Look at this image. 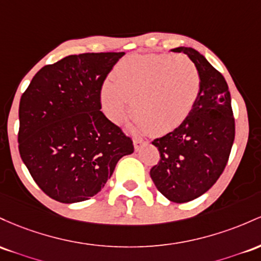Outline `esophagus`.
Here are the masks:
<instances>
[{
  "instance_id": "obj_1",
  "label": "esophagus",
  "mask_w": 261,
  "mask_h": 261,
  "mask_svg": "<svg viewBox=\"0 0 261 261\" xmlns=\"http://www.w3.org/2000/svg\"><path fill=\"white\" fill-rule=\"evenodd\" d=\"M133 144H134V149H136V151H138L143 145L146 144V142H144V140L142 139H134Z\"/></svg>"
}]
</instances>
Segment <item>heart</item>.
Wrapping results in <instances>:
<instances>
[{"instance_id":"heart-1","label":"heart","mask_w":261,"mask_h":261,"mask_svg":"<svg viewBox=\"0 0 261 261\" xmlns=\"http://www.w3.org/2000/svg\"><path fill=\"white\" fill-rule=\"evenodd\" d=\"M200 91L197 67L182 55H130L102 85L101 102L107 116L122 123L134 101V130L164 134L186 121Z\"/></svg>"}]
</instances>
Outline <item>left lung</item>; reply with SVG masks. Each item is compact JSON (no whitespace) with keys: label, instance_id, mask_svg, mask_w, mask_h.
Segmentation results:
<instances>
[{"label":"left lung","instance_id":"1","mask_svg":"<svg viewBox=\"0 0 261 261\" xmlns=\"http://www.w3.org/2000/svg\"><path fill=\"white\" fill-rule=\"evenodd\" d=\"M171 50L184 53L195 64L201 91L186 121L154 139L160 160L151 168L150 177L169 201L184 203L208 191L221 176L234 142L236 124L223 75L195 49L178 46Z\"/></svg>","mask_w":261,"mask_h":261}]
</instances>
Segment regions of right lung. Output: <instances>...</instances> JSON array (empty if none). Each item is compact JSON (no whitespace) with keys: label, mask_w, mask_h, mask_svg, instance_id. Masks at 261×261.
<instances>
[{"label":"right lung","mask_w":261,"mask_h":261,"mask_svg":"<svg viewBox=\"0 0 261 261\" xmlns=\"http://www.w3.org/2000/svg\"><path fill=\"white\" fill-rule=\"evenodd\" d=\"M123 55H69L42 67L20 97V158L53 200H89L134 151L129 137L99 111L102 85Z\"/></svg>","instance_id":"right-lung-1"}]
</instances>
